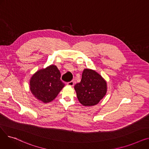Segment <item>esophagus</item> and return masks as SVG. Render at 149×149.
Here are the masks:
<instances>
[{"label":"esophagus","instance_id":"1","mask_svg":"<svg viewBox=\"0 0 149 149\" xmlns=\"http://www.w3.org/2000/svg\"><path fill=\"white\" fill-rule=\"evenodd\" d=\"M67 84L69 85V86H73L74 84V83L73 81H70L69 82H68Z\"/></svg>","mask_w":149,"mask_h":149}]
</instances>
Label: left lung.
<instances>
[{
    "label": "left lung",
    "instance_id": "left-lung-1",
    "mask_svg": "<svg viewBox=\"0 0 149 149\" xmlns=\"http://www.w3.org/2000/svg\"><path fill=\"white\" fill-rule=\"evenodd\" d=\"M74 89L80 103L85 106H92L98 104L104 97L107 84L95 70L85 69L81 81L75 85Z\"/></svg>",
    "mask_w": 149,
    "mask_h": 149
}]
</instances>
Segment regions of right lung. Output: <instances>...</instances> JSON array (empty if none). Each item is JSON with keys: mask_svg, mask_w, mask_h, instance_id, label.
<instances>
[{"mask_svg": "<svg viewBox=\"0 0 149 149\" xmlns=\"http://www.w3.org/2000/svg\"><path fill=\"white\" fill-rule=\"evenodd\" d=\"M56 66L51 65L36 72L30 80V90L43 103H49L56 98L65 84Z\"/></svg>", "mask_w": 149, "mask_h": 149, "instance_id": "add662e5", "label": "right lung"}]
</instances>
